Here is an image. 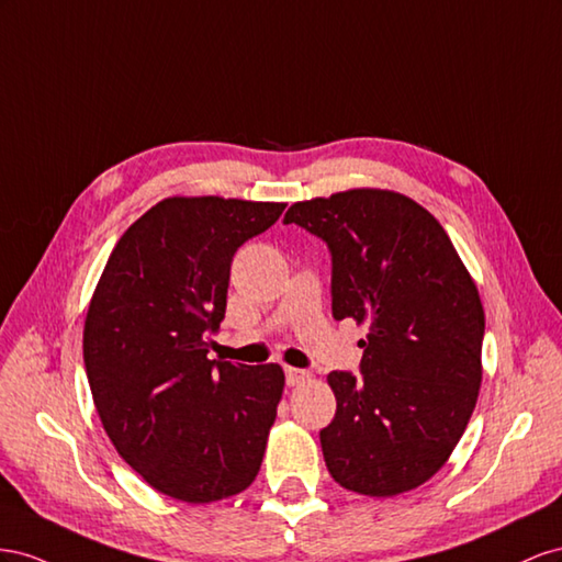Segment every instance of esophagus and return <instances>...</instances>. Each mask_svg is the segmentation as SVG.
Masks as SVG:
<instances>
[{
    "mask_svg": "<svg viewBox=\"0 0 562 562\" xmlns=\"http://www.w3.org/2000/svg\"><path fill=\"white\" fill-rule=\"evenodd\" d=\"M284 374H286V383H290V386H299V383L311 379L308 372L296 370V367H284Z\"/></svg>",
    "mask_w": 562,
    "mask_h": 562,
    "instance_id": "esophagus-1",
    "label": "esophagus"
}]
</instances>
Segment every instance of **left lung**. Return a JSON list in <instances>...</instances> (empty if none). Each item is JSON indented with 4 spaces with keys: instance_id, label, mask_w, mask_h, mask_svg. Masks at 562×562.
Here are the masks:
<instances>
[{
    "instance_id": "left-lung-1",
    "label": "left lung",
    "mask_w": 562,
    "mask_h": 562,
    "mask_svg": "<svg viewBox=\"0 0 562 562\" xmlns=\"http://www.w3.org/2000/svg\"><path fill=\"white\" fill-rule=\"evenodd\" d=\"M284 223L329 245L331 313L367 327L362 376H327V471L364 496L424 485L477 403L485 311L475 280L438 218L403 192L350 188L294 202Z\"/></svg>"
}]
</instances>
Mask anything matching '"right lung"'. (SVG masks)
<instances>
[{
  "instance_id": "right-lung-1",
  "label": "right lung",
  "mask_w": 562,
  "mask_h": 562,
  "mask_svg": "<svg viewBox=\"0 0 562 562\" xmlns=\"http://www.w3.org/2000/svg\"><path fill=\"white\" fill-rule=\"evenodd\" d=\"M284 202L167 198L132 223L95 284L85 367L120 457L171 499L210 504L259 475L282 367L210 360L231 261Z\"/></svg>"
}]
</instances>
